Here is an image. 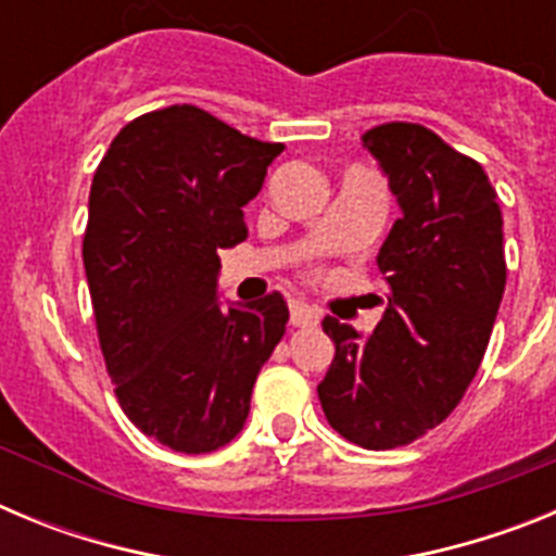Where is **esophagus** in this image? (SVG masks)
Returning a JSON list of instances; mask_svg holds the SVG:
<instances>
[{"mask_svg": "<svg viewBox=\"0 0 556 556\" xmlns=\"http://www.w3.org/2000/svg\"><path fill=\"white\" fill-rule=\"evenodd\" d=\"M320 308L308 306V303L303 301H292L289 303V323H292L294 328H314L317 323H320Z\"/></svg>", "mask_w": 556, "mask_h": 556, "instance_id": "esophagus-1", "label": "esophagus"}]
</instances>
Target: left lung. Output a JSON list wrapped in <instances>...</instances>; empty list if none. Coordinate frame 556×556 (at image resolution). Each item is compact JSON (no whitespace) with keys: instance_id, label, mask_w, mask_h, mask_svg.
Masks as SVG:
<instances>
[{"instance_id":"8db88e82","label":"left lung","mask_w":556,"mask_h":556,"mask_svg":"<svg viewBox=\"0 0 556 556\" xmlns=\"http://www.w3.org/2000/svg\"><path fill=\"white\" fill-rule=\"evenodd\" d=\"M362 141L404 217L378 253L390 292L372 337L323 320L337 356L317 395L345 440L387 451L429 434L468 392L507 283L504 219L479 161L429 127L387 122Z\"/></svg>"}]
</instances>
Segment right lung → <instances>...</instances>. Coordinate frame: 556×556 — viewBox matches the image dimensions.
<instances>
[{
	"label": "right lung",
	"mask_w": 556,
	"mask_h": 556,
	"mask_svg": "<svg viewBox=\"0 0 556 556\" xmlns=\"http://www.w3.org/2000/svg\"><path fill=\"white\" fill-rule=\"evenodd\" d=\"M281 150L169 105L127 122L91 180L83 264L105 370L130 424L180 454L242 431L287 331L281 292L244 308L217 301V253L248 239L242 208Z\"/></svg>",
	"instance_id": "add662e5"
}]
</instances>
